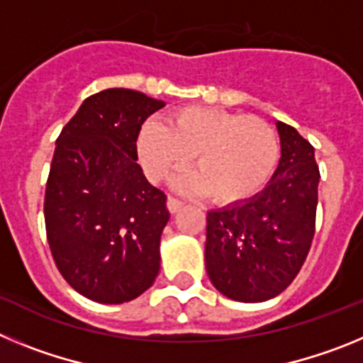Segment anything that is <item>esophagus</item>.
Listing matches in <instances>:
<instances>
[{"label": "esophagus", "mask_w": 363, "mask_h": 363, "mask_svg": "<svg viewBox=\"0 0 363 363\" xmlns=\"http://www.w3.org/2000/svg\"><path fill=\"white\" fill-rule=\"evenodd\" d=\"M167 207H169V211H171V213H178V211L184 207V201L178 200V198H174V196H169L167 198Z\"/></svg>", "instance_id": "obj_1"}]
</instances>
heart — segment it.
I'll return each instance as SVG.
<instances>
[{
  "label": "heart",
  "mask_w": 363,
  "mask_h": 363,
  "mask_svg": "<svg viewBox=\"0 0 363 363\" xmlns=\"http://www.w3.org/2000/svg\"><path fill=\"white\" fill-rule=\"evenodd\" d=\"M138 154L154 182L182 171L192 156L196 174L184 185L229 205L262 191L278 165L280 142L262 118L191 105L172 112L167 125L147 121L138 136Z\"/></svg>",
  "instance_id": "b5f03b06"
}]
</instances>
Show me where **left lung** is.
Listing matches in <instances>:
<instances>
[{"instance_id":"obj_1","label":"left lung","mask_w":363,"mask_h":363,"mask_svg":"<svg viewBox=\"0 0 363 363\" xmlns=\"http://www.w3.org/2000/svg\"><path fill=\"white\" fill-rule=\"evenodd\" d=\"M281 158L264 191L207 213L205 267L230 300L265 301L291 285L309 255L320 171L314 149L278 121Z\"/></svg>"}]
</instances>
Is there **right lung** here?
Masks as SVG:
<instances>
[{"instance_id":"right-lung-1","label":"right lung","mask_w":363,"mask_h":363,"mask_svg":"<svg viewBox=\"0 0 363 363\" xmlns=\"http://www.w3.org/2000/svg\"><path fill=\"white\" fill-rule=\"evenodd\" d=\"M163 101L107 89L82 104L56 140L45 189V229L57 271L89 300L123 303L160 272L165 192L138 165V134Z\"/></svg>"}]
</instances>
